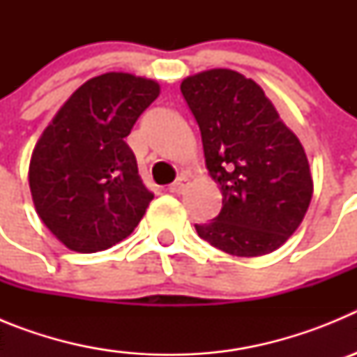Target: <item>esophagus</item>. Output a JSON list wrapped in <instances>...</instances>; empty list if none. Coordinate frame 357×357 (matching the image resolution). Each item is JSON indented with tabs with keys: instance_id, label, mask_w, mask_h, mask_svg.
I'll return each mask as SVG.
<instances>
[{
	"instance_id": "obj_1",
	"label": "esophagus",
	"mask_w": 357,
	"mask_h": 357,
	"mask_svg": "<svg viewBox=\"0 0 357 357\" xmlns=\"http://www.w3.org/2000/svg\"><path fill=\"white\" fill-rule=\"evenodd\" d=\"M189 185V181H188V176H178L175 182H173L172 185H169V191L175 195H182L185 191V188Z\"/></svg>"
}]
</instances>
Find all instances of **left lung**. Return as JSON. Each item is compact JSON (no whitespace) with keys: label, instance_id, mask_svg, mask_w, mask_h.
Segmentation results:
<instances>
[{"label":"left lung","instance_id":"left-lung-1","mask_svg":"<svg viewBox=\"0 0 357 357\" xmlns=\"http://www.w3.org/2000/svg\"><path fill=\"white\" fill-rule=\"evenodd\" d=\"M202 132L209 176L223 197L220 214L195 225L213 247L257 257L282 247L313 198L304 146L252 78L209 69L181 84Z\"/></svg>","mask_w":357,"mask_h":357}]
</instances>
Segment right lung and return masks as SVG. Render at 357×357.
Segmentation results:
<instances>
[{"instance_id": "add662e5", "label": "right lung", "mask_w": 357, "mask_h": 357, "mask_svg": "<svg viewBox=\"0 0 357 357\" xmlns=\"http://www.w3.org/2000/svg\"><path fill=\"white\" fill-rule=\"evenodd\" d=\"M159 93L151 78L105 73L82 84L40 134L28 168L31 200L69 250H107L143 220L153 195L125 137Z\"/></svg>"}]
</instances>
